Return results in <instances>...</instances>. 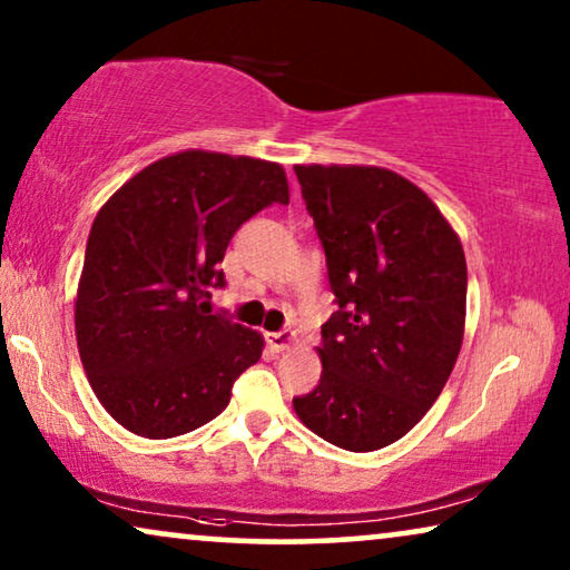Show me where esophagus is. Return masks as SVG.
Instances as JSON below:
<instances>
[{
  "instance_id": "34e87169",
  "label": "esophagus",
  "mask_w": 570,
  "mask_h": 570,
  "mask_svg": "<svg viewBox=\"0 0 570 570\" xmlns=\"http://www.w3.org/2000/svg\"><path fill=\"white\" fill-rule=\"evenodd\" d=\"M295 342V332H272L267 334V345L275 350V353H283V350H287Z\"/></svg>"
}]
</instances>
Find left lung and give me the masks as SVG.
I'll list each match as a JSON object with an SVG mask.
<instances>
[{"instance_id": "obj_1", "label": "left lung", "mask_w": 570, "mask_h": 570, "mask_svg": "<svg viewBox=\"0 0 570 570\" xmlns=\"http://www.w3.org/2000/svg\"><path fill=\"white\" fill-rule=\"evenodd\" d=\"M337 311L301 423L347 451L412 431L454 371L466 316L462 240L431 197L379 166H295Z\"/></svg>"}]
</instances>
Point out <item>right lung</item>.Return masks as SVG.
<instances>
[{
    "instance_id": "right-lung-1",
    "label": "right lung",
    "mask_w": 570,
    "mask_h": 570,
    "mask_svg": "<svg viewBox=\"0 0 570 570\" xmlns=\"http://www.w3.org/2000/svg\"><path fill=\"white\" fill-rule=\"evenodd\" d=\"M291 202L279 163L184 150L131 176L92 220L75 301L80 361L116 423L174 439L209 423L262 357L259 332L209 311L233 233Z\"/></svg>"
}]
</instances>
